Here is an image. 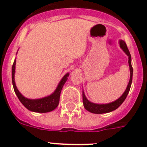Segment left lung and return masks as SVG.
I'll return each mask as SVG.
<instances>
[{
  "label": "left lung",
  "mask_w": 147,
  "mask_h": 147,
  "mask_svg": "<svg viewBox=\"0 0 147 147\" xmlns=\"http://www.w3.org/2000/svg\"><path fill=\"white\" fill-rule=\"evenodd\" d=\"M119 46L123 49V51L127 55V56L129 57V69H130V80L128 84V86L126 87V90L125 92H123V94L121 96L119 97L118 99L116 101L108 104H96V103H92V102H90V101L86 98L85 96L84 92L83 91L82 93V96H83V104L84 107L85 109L88 111L91 112L92 113H109L111 112L117 108H118L119 106L123 104V102L125 101V98L127 97V95L129 94V92L130 90L131 85V82H132V75H133V68L131 66V57L130 52H129V49L127 48V45L125 42L123 40H119Z\"/></svg>",
  "instance_id": "1"
}]
</instances>
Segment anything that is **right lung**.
<instances>
[{"label": "right lung", "mask_w": 147, "mask_h": 147, "mask_svg": "<svg viewBox=\"0 0 147 147\" xmlns=\"http://www.w3.org/2000/svg\"><path fill=\"white\" fill-rule=\"evenodd\" d=\"M16 63V60H15L13 64V67H12V81H13L15 92L18 96V99L22 103V105L30 111L38 112V113H47V112L52 111L53 110H55L58 106L61 90L63 87L64 84L66 83V81H67V78L69 77V74H66L63 77L55 91L51 95H50L49 96L44 97V98H39V99H30V98H25L21 94V92L18 91L16 83H15Z\"/></svg>", "instance_id": "add662e5"}]
</instances>
